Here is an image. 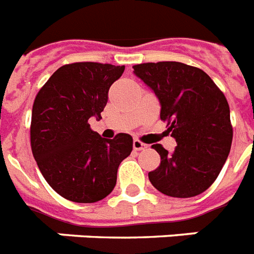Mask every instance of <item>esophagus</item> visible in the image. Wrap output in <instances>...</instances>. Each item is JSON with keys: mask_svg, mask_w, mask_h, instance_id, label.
<instances>
[{"mask_svg": "<svg viewBox=\"0 0 254 254\" xmlns=\"http://www.w3.org/2000/svg\"><path fill=\"white\" fill-rule=\"evenodd\" d=\"M132 145H133V149L135 150H144L148 148V145H146V144H144V142H141L140 140H137V139L133 140Z\"/></svg>", "mask_w": 254, "mask_h": 254, "instance_id": "esophagus-1", "label": "esophagus"}]
</instances>
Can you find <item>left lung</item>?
I'll use <instances>...</instances> for the list:
<instances>
[{
    "label": "left lung",
    "mask_w": 254,
    "mask_h": 254,
    "mask_svg": "<svg viewBox=\"0 0 254 254\" xmlns=\"http://www.w3.org/2000/svg\"><path fill=\"white\" fill-rule=\"evenodd\" d=\"M133 74L154 92L161 119L167 121L177 146L169 153L152 145L160 166L148 174L153 187L171 197L202 193L214 183L231 149L232 126L225 94L197 67L180 62L133 66Z\"/></svg>",
    "instance_id": "8db88e82"
}]
</instances>
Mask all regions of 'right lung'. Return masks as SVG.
<instances>
[{
	"mask_svg": "<svg viewBox=\"0 0 254 254\" xmlns=\"http://www.w3.org/2000/svg\"><path fill=\"white\" fill-rule=\"evenodd\" d=\"M125 66L97 62L64 64L37 93L31 148L40 171L57 193L74 202H96L117 184L118 167L132 152V137L105 139L88 119H101L109 89Z\"/></svg>",
	"mask_w": 254,
	"mask_h": 254,
	"instance_id": "obj_1",
	"label": "right lung"
}]
</instances>
